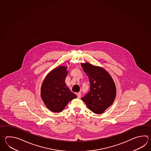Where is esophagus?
Masks as SVG:
<instances>
[{"instance_id": "1", "label": "esophagus", "mask_w": 151, "mask_h": 151, "mask_svg": "<svg viewBox=\"0 0 151 151\" xmlns=\"http://www.w3.org/2000/svg\"><path fill=\"white\" fill-rule=\"evenodd\" d=\"M76 95H77V98L80 99L81 96V94L80 92H78Z\"/></svg>"}]
</instances>
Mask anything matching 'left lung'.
I'll list each match as a JSON object with an SVG mask.
<instances>
[{
    "label": "left lung",
    "mask_w": 151,
    "mask_h": 151,
    "mask_svg": "<svg viewBox=\"0 0 151 151\" xmlns=\"http://www.w3.org/2000/svg\"><path fill=\"white\" fill-rule=\"evenodd\" d=\"M83 70L89 79L90 90L82 98L90 110L96 114L103 113L116 97L114 81L106 71L89 63H82Z\"/></svg>",
    "instance_id": "left-lung-1"
}]
</instances>
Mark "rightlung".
<instances>
[{"instance_id":"obj_1","label":"right lung","mask_w":151,"mask_h":151,"mask_svg":"<svg viewBox=\"0 0 151 151\" xmlns=\"http://www.w3.org/2000/svg\"><path fill=\"white\" fill-rule=\"evenodd\" d=\"M67 74V68L60 66L48 74L42 84L41 98L52 112H61L71 100L77 97L65 84Z\"/></svg>"}]
</instances>
